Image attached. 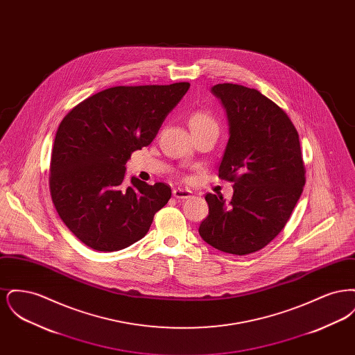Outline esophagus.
<instances>
[{"label": "esophagus", "mask_w": 355, "mask_h": 355, "mask_svg": "<svg viewBox=\"0 0 355 355\" xmlns=\"http://www.w3.org/2000/svg\"><path fill=\"white\" fill-rule=\"evenodd\" d=\"M191 191L189 189H182V187H177L173 190V196L178 200H186V198H190L191 197Z\"/></svg>", "instance_id": "1"}]
</instances>
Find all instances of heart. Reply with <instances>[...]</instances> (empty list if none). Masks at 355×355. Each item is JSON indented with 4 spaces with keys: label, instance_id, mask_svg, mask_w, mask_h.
I'll use <instances>...</instances> for the list:
<instances>
[{
    "label": "heart",
    "instance_id": "b5f03b06",
    "mask_svg": "<svg viewBox=\"0 0 355 355\" xmlns=\"http://www.w3.org/2000/svg\"><path fill=\"white\" fill-rule=\"evenodd\" d=\"M189 123H190V128L194 129V128H201V126H217V121L214 119V117L205 112V110H197L194 112L190 119H189Z\"/></svg>",
    "mask_w": 355,
    "mask_h": 355
}]
</instances>
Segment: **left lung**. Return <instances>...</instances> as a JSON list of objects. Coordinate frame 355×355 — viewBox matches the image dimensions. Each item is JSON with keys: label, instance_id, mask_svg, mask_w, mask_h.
Masks as SVG:
<instances>
[{"label": "left lung", "instance_id": "obj_1", "mask_svg": "<svg viewBox=\"0 0 355 355\" xmlns=\"http://www.w3.org/2000/svg\"><path fill=\"white\" fill-rule=\"evenodd\" d=\"M229 121V141L218 169L234 182L232 201L207 193L209 216L200 236L223 253L246 255L265 248L281 233L304 190L300 135L286 113L258 90L218 84Z\"/></svg>", "mask_w": 355, "mask_h": 355}]
</instances>
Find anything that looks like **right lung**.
<instances>
[{"mask_svg":"<svg viewBox=\"0 0 355 355\" xmlns=\"http://www.w3.org/2000/svg\"><path fill=\"white\" fill-rule=\"evenodd\" d=\"M189 83L114 86L74 106L61 121L51 158V201L69 230L98 252L122 250L146 236L171 197L164 182L132 177V153L152 144Z\"/></svg>","mask_w":355,"mask_h":355,"instance_id":"right-lung-1","label":"right lung"}]
</instances>
